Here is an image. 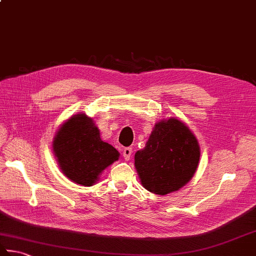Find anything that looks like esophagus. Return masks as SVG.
Segmentation results:
<instances>
[{"label":"esophagus","mask_w":256,"mask_h":256,"mask_svg":"<svg viewBox=\"0 0 256 256\" xmlns=\"http://www.w3.org/2000/svg\"><path fill=\"white\" fill-rule=\"evenodd\" d=\"M132 153H133L132 148H125L123 150V158H125V161H128V160L131 158Z\"/></svg>","instance_id":"obj_1"}]
</instances>
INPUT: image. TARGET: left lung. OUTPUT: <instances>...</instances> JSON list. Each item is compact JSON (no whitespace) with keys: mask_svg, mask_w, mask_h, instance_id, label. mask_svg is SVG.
Masks as SVG:
<instances>
[{"mask_svg":"<svg viewBox=\"0 0 256 256\" xmlns=\"http://www.w3.org/2000/svg\"><path fill=\"white\" fill-rule=\"evenodd\" d=\"M134 158L143 186L165 195L192 178L200 161V146L186 125L172 118L155 124L145 148Z\"/></svg>","mask_w":256,"mask_h":256,"instance_id":"obj_1","label":"left lung"}]
</instances>
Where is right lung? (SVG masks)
<instances>
[{
  "label": "right lung",
  "mask_w": 256,
  "mask_h": 256,
  "mask_svg": "<svg viewBox=\"0 0 256 256\" xmlns=\"http://www.w3.org/2000/svg\"><path fill=\"white\" fill-rule=\"evenodd\" d=\"M53 151L60 168L73 182L91 186L104 168L118 160V152L103 142L92 118L74 115L54 138Z\"/></svg>",
  "instance_id": "right-lung-1"
}]
</instances>
